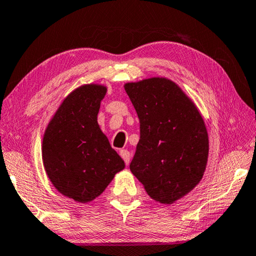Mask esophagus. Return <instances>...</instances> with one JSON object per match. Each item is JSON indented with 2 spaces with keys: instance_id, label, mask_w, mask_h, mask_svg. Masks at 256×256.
<instances>
[{
  "instance_id": "obj_1",
  "label": "esophagus",
  "mask_w": 256,
  "mask_h": 256,
  "mask_svg": "<svg viewBox=\"0 0 256 256\" xmlns=\"http://www.w3.org/2000/svg\"><path fill=\"white\" fill-rule=\"evenodd\" d=\"M120 157L124 160L125 164L128 165V164H130V160H131V154H130L128 150H126V149H122L120 152Z\"/></svg>"
}]
</instances>
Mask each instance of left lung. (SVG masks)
Listing matches in <instances>:
<instances>
[{"label": "left lung", "mask_w": 256, "mask_h": 256, "mask_svg": "<svg viewBox=\"0 0 256 256\" xmlns=\"http://www.w3.org/2000/svg\"><path fill=\"white\" fill-rule=\"evenodd\" d=\"M140 120L130 170L152 200L172 204L196 186L208 156V136L192 101L172 80L125 84Z\"/></svg>", "instance_id": "8db88e82"}]
</instances>
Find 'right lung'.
I'll use <instances>...</instances> for the list:
<instances>
[{"label":"right lung","mask_w":256,"mask_h":256,"mask_svg":"<svg viewBox=\"0 0 256 256\" xmlns=\"http://www.w3.org/2000/svg\"><path fill=\"white\" fill-rule=\"evenodd\" d=\"M107 88L83 85L62 101L48 125L42 157L48 179L78 202L94 200L110 184L124 160L112 148L96 120Z\"/></svg>","instance_id":"add662e5"}]
</instances>
